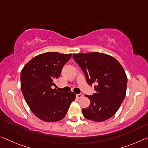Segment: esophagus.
Wrapping results in <instances>:
<instances>
[{"instance_id": "esophagus-1", "label": "esophagus", "mask_w": 148, "mask_h": 148, "mask_svg": "<svg viewBox=\"0 0 148 148\" xmlns=\"http://www.w3.org/2000/svg\"><path fill=\"white\" fill-rule=\"evenodd\" d=\"M83 96L84 95L82 94H76V97L78 98V99H80V98H82Z\"/></svg>"}]
</instances>
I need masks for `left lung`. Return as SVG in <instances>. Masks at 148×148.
Returning <instances> with one entry per match:
<instances>
[{
	"label": "left lung",
	"mask_w": 148,
	"mask_h": 148,
	"mask_svg": "<svg viewBox=\"0 0 148 148\" xmlns=\"http://www.w3.org/2000/svg\"><path fill=\"white\" fill-rule=\"evenodd\" d=\"M74 61L85 74L89 85L96 83V93L85 96L90 100L89 107L82 109L86 119L103 122L114 115L125 99L127 76L118 60L101 53L73 54Z\"/></svg>",
	"instance_id": "obj_1"
}]
</instances>
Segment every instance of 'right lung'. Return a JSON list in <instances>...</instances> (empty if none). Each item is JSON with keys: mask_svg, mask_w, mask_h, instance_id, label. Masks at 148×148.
Returning <instances> with one entry per match:
<instances>
[{"mask_svg": "<svg viewBox=\"0 0 148 148\" xmlns=\"http://www.w3.org/2000/svg\"><path fill=\"white\" fill-rule=\"evenodd\" d=\"M72 54L57 52L37 55L21 71V90L33 113L45 122H57L64 119L76 94L53 89L64 65Z\"/></svg>", "mask_w": 148, "mask_h": 148, "instance_id": "right-lung-1", "label": "right lung"}]
</instances>
